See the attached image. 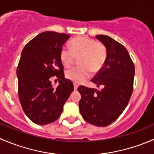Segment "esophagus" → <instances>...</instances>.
<instances>
[{"mask_svg": "<svg viewBox=\"0 0 154 154\" xmlns=\"http://www.w3.org/2000/svg\"><path fill=\"white\" fill-rule=\"evenodd\" d=\"M74 89H77V87H78V86H77V84H76V83H74Z\"/></svg>", "mask_w": 154, "mask_h": 154, "instance_id": "esophagus-1", "label": "esophagus"}]
</instances>
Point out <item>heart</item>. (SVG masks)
Instances as JSON below:
<instances>
[{
    "label": "heart",
    "instance_id": "heart-1",
    "mask_svg": "<svg viewBox=\"0 0 154 154\" xmlns=\"http://www.w3.org/2000/svg\"><path fill=\"white\" fill-rule=\"evenodd\" d=\"M70 50L62 48L60 59L65 68H69L79 58L80 66L72 68L65 72L67 79L76 83H83L91 75L104 66L107 53L105 46L86 37H76L70 43Z\"/></svg>",
    "mask_w": 154,
    "mask_h": 154
}]
</instances>
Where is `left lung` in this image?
<instances>
[{
  "mask_svg": "<svg viewBox=\"0 0 154 154\" xmlns=\"http://www.w3.org/2000/svg\"><path fill=\"white\" fill-rule=\"evenodd\" d=\"M107 49L104 66L91 80L101 89L79 86V107L85 120L96 126H107L120 117L133 90L135 65L124 46L107 35H96Z\"/></svg>",
  "mask_w": 154,
  "mask_h": 154,
  "instance_id": "obj_1",
  "label": "left lung"
}]
</instances>
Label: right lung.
Masks as SVG:
<instances>
[{"instance_id":"obj_1","label":"right lung","mask_w":154,"mask_h":154,"mask_svg":"<svg viewBox=\"0 0 154 154\" xmlns=\"http://www.w3.org/2000/svg\"><path fill=\"white\" fill-rule=\"evenodd\" d=\"M66 34L45 31L36 36L24 47L18 65L19 98L27 117L38 125L56 121L74 91L73 83L65 78L60 52L69 39ZM60 80L56 88L50 81Z\"/></svg>"}]
</instances>
